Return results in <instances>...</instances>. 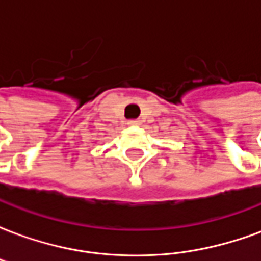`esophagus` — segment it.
<instances>
[{
  "instance_id": "obj_1",
  "label": "esophagus",
  "mask_w": 261,
  "mask_h": 261,
  "mask_svg": "<svg viewBox=\"0 0 261 261\" xmlns=\"http://www.w3.org/2000/svg\"><path fill=\"white\" fill-rule=\"evenodd\" d=\"M128 124H130V125H140V124H141V121H140V120H128Z\"/></svg>"
}]
</instances>
